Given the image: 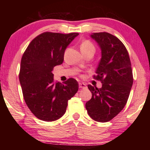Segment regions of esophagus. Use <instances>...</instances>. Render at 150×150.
<instances>
[{
	"label": "esophagus",
	"instance_id": "1",
	"mask_svg": "<svg viewBox=\"0 0 150 150\" xmlns=\"http://www.w3.org/2000/svg\"><path fill=\"white\" fill-rule=\"evenodd\" d=\"M79 87L82 89H85L87 87V85H86L85 83H81L80 82V83H79Z\"/></svg>",
	"mask_w": 150,
	"mask_h": 150
}]
</instances>
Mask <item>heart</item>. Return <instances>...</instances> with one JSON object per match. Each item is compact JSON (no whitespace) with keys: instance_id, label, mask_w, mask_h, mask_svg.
<instances>
[{"instance_id":"obj_1","label":"heart","mask_w":150,"mask_h":150,"mask_svg":"<svg viewBox=\"0 0 150 150\" xmlns=\"http://www.w3.org/2000/svg\"><path fill=\"white\" fill-rule=\"evenodd\" d=\"M89 49H94V46L92 43L88 40H85L81 42L80 44V50L81 51L84 50H87Z\"/></svg>"}]
</instances>
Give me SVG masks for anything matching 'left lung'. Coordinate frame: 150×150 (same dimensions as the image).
Here are the masks:
<instances>
[{
	"instance_id": "left-lung-1",
	"label": "left lung",
	"mask_w": 150,
	"mask_h": 150,
	"mask_svg": "<svg viewBox=\"0 0 150 150\" xmlns=\"http://www.w3.org/2000/svg\"><path fill=\"white\" fill-rule=\"evenodd\" d=\"M91 37L101 50V58L94 79L101 88L89 85L92 99L85 104L89 116L98 122L113 119L124 108L133 83L130 57L124 44L108 32L94 33Z\"/></svg>"
}]
</instances>
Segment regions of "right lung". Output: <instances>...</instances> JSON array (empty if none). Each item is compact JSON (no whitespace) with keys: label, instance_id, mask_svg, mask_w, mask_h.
Listing matches in <instances>:
<instances>
[{"label":"right lung","instance_id":"1","mask_svg":"<svg viewBox=\"0 0 150 150\" xmlns=\"http://www.w3.org/2000/svg\"><path fill=\"white\" fill-rule=\"evenodd\" d=\"M78 33L46 32L36 37L24 52L19 73L26 104L39 119L54 121L64 115L68 101L78 91L73 78L55 82L52 70L63 63L65 50Z\"/></svg>","mask_w":150,"mask_h":150}]
</instances>
